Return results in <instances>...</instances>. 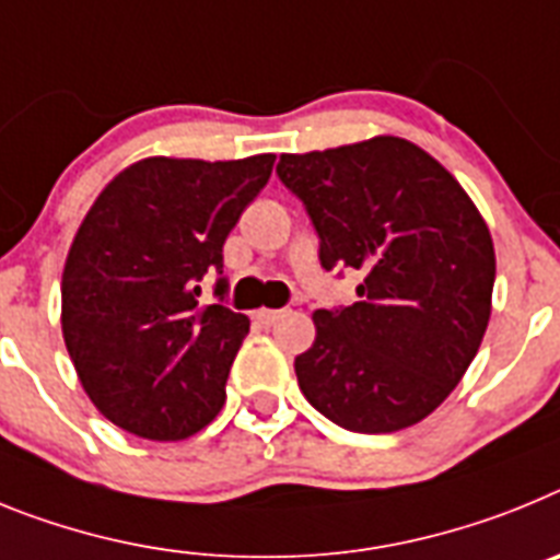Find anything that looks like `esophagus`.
<instances>
[{"instance_id":"1","label":"esophagus","mask_w":560,"mask_h":560,"mask_svg":"<svg viewBox=\"0 0 560 560\" xmlns=\"http://www.w3.org/2000/svg\"><path fill=\"white\" fill-rule=\"evenodd\" d=\"M279 318H281V310H267V307L256 310V320H259V324H276Z\"/></svg>"}]
</instances>
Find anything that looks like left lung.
Instances as JSON below:
<instances>
[{
  "label": "left lung",
  "mask_w": 560,
  "mask_h": 560,
  "mask_svg": "<svg viewBox=\"0 0 560 560\" xmlns=\"http://www.w3.org/2000/svg\"><path fill=\"white\" fill-rule=\"evenodd\" d=\"M279 177L313 217L320 265L363 273L361 301L313 313V347L295 358L304 397L358 434L425 420L488 329V222L445 165L395 135L281 154Z\"/></svg>",
  "instance_id": "left-lung-1"
}]
</instances>
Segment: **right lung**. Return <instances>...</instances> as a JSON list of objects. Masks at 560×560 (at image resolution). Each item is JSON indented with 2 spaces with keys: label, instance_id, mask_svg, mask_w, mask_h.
Listing matches in <instances>:
<instances>
[{
  "label": "right lung",
  "instance_id": "add662e5",
  "mask_svg": "<svg viewBox=\"0 0 560 560\" xmlns=\"http://www.w3.org/2000/svg\"><path fill=\"white\" fill-rule=\"evenodd\" d=\"M273 163L276 154L143 158L106 183L78 225L61 276V335L86 397L129 434L186 440L225 406L250 320L199 304V279L222 267L228 233Z\"/></svg>",
  "mask_w": 560,
  "mask_h": 560
}]
</instances>
